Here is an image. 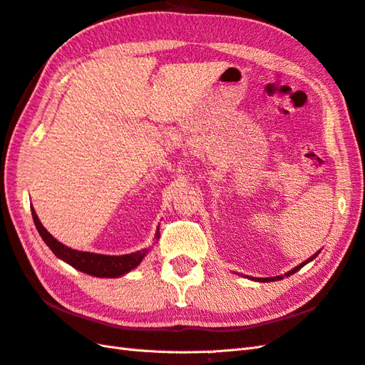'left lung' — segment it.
<instances>
[{
  "label": "left lung",
  "mask_w": 365,
  "mask_h": 365,
  "mask_svg": "<svg viewBox=\"0 0 365 365\" xmlns=\"http://www.w3.org/2000/svg\"><path fill=\"white\" fill-rule=\"evenodd\" d=\"M317 256V253L316 255H313L310 259H307L305 260V262H302L301 265H297V267H294L293 269H292V272H288V273H285V276H292L293 273H296V272H299V269H301L305 264H308V262H310V260H313L314 257ZM251 279H253V280H257V282H272V280H280V279H284V276H276V277H262V279H259V277H251Z\"/></svg>",
  "instance_id": "1"
}]
</instances>
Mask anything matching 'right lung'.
<instances>
[{
  "label": "right lung",
  "mask_w": 365,
  "mask_h": 365,
  "mask_svg": "<svg viewBox=\"0 0 365 365\" xmlns=\"http://www.w3.org/2000/svg\"><path fill=\"white\" fill-rule=\"evenodd\" d=\"M32 217L35 222V227L38 230L41 239L46 242L52 253L58 259L64 260V262L72 265L73 268L80 269V272L97 276V277H118L129 273L130 269H134L140 262H142L143 257L146 256L148 250L135 251V253L123 255V256H106V255H96V253H88V251H78L72 250L66 245H63L52 235H49L46 228L41 225V222L36 216L35 210L32 208ZM158 230V228H157ZM160 237V232H155V239Z\"/></svg>",
  "instance_id": "1"
}]
</instances>
